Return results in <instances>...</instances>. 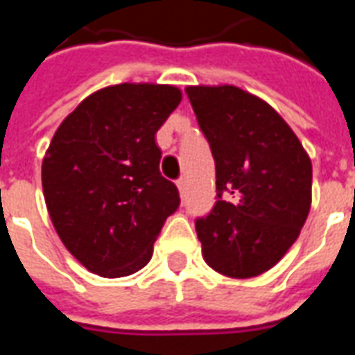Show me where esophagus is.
Instances as JSON below:
<instances>
[{"mask_svg": "<svg viewBox=\"0 0 355 355\" xmlns=\"http://www.w3.org/2000/svg\"><path fill=\"white\" fill-rule=\"evenodd\" d=\"M177 188H178V192H180V196H184L186 193V178H178Z\"/></svg>", "mask_w": 355, "mask_h": 355, "instance_id": "1", "label": "esophagus"}]
</instances>
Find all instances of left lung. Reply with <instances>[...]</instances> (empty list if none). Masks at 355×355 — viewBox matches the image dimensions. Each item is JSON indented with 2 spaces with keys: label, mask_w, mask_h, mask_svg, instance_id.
<instances>
[{
  "label": "left lung",
  "mask_w": 355,
  "mask_h": 355,
  "mask_svg": "<svg viewBox=\"0 0 355 355\" xmlns=\"http://www.w3.org/2000/svg\"><path fill=\"white\" fill-rule=\"evenodd\" d=\"M216 177V203L196 220L201 254L234 279L264 274L297 241L312 205V162L287 121L236 85H188Z\"/></svg>",
  "instance_id": "obj_1"
}]
</instances>
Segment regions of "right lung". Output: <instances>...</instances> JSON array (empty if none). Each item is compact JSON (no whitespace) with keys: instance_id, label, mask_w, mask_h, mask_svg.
<instances>
[{"instance_id":"1","label":"right lung","mask_w":355,"mask_h":355,"mask_svg":"<svg viewBox=\"0 0 355 355\" xmlns=\"http://www.w3.org/2000/svg\"><path fill=\"white\" fill-rule=\"evenodd\" d=\"M182 101L163 83L94 91L64 117L42 163L45 205L73 259L102 277L144 268L178 190L162 177L155 132Z\"/></svg>"}]
</instances>
